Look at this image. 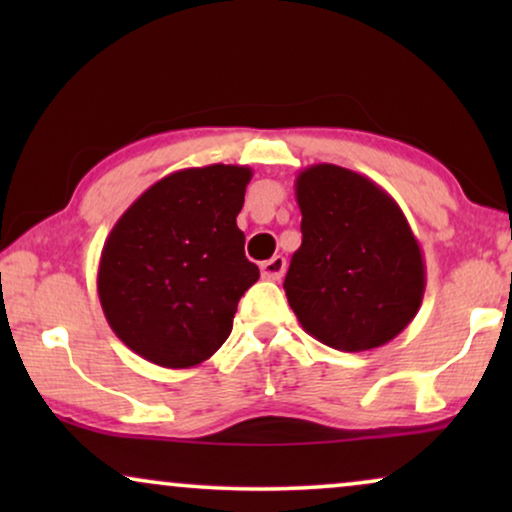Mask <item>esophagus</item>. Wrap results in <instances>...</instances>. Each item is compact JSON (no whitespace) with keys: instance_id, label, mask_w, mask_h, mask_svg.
I'll use <instances>...</instances> for the list:
<instances>
[{"instance_id":"1","label":"esophagus","mask_w":512,"mask_h":512,"mask_svg":"<svg viewBox=\"0 0 512 512\" xmlns=\"http://www.w3.org/2000/svg\"><path fill=\"white\" fill-rule=\"evenodd\" d=\"M286 270V258L284 256H272L270 261L261 263V275L263 279H270V282H279L284 277Z\"/></svg>"}]
</instances>
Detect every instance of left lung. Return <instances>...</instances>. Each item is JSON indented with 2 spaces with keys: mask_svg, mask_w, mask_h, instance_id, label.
I'll return each instance as SVG.
<instances>
[{
  "mask_svg": "<svg viewBox=\"0 0 512 512\" xmlns=\"http://www.w3.org/2000/svg\"><path fill=\"white\" fill-rule=\"evenodd\" d=\"M303 244L284 291L300 326L340 352L387 345L415 319L426 289L424 256L391 195L340 165L296 179Z\"/></svg>",
  "mask_w": 512,
  "mask_h": 512,
  "instance_id": "left-lung-1",
  "label": "left lung"
}]
</instances>
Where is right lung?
I'll return each instance as SVG.
<instances>
[{
	"label": "right lung",
	"instance_id": "add662e5",
	"mask_svg": "<svg viewBox=\"0 0 512 512\" xmlns=\"http://www.w3.org/2000/svg\"><path fill=\"white\" fill-rule=\"evenodd\" d=\"M251 174L221 163L172 172L111 228L97 296L111 331L142 359L193 368L228 340L237 303L261 275L237 228Z\"/></svg>",
	"mask_w": 512,
	"mask_h": 512
}]
</instances>
